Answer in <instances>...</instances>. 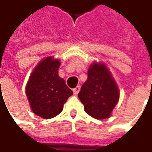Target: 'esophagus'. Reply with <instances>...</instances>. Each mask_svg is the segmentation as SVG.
Listing matches in <instances>:
<instances>
[{
	"mask_svg": "<svg viewBox=\"0 0 152 152\" xmlns=\"http://www.w3.org/2000/svg\"><path fill=\"white\" fill-rule=\"evenodd\" d=\"M80 89H81V87H80L79 86H76V87L73 89V92H74V94H75V95H77V94H78V92H80Z\"/></svg>",
	"mask_w": 152,
	"mask_h": 152,
	"instance_id": "esophagus-1",
	"label": "esophagus"
}]
</instances>
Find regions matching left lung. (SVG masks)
<instances>
[{
	"label": "left lung",
	"mask_w": 152,
	"mask_h": 152,
	"mask_svg": "<svg viewBox=\"0 0 152 152\" xmlns=\"http://www.w3.org/2000/svg\"><path fill=\"white\" fill-rule=\"evenodd\" d=\"M78 97L87 114L97 119L107 118L119 99V90L111 72L103 63L94 62Z\"/></svg>",
	"instance_id": "8db88e82"
}]
</instances>
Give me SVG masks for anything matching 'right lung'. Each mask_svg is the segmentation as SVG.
<instances>
[{"instance_id": "right-lung-1", "label": "right lung", "mask_w": 152, "mask_h": 152, "mask_svg": "<svg viewBox=\"0 0 152 152\" xmlns=\"http://www.w3.org/2000/svg\"><path fill=\"white\" fill-rule=\"evenodd\" d=\"M60 61L49 56L40 61L29 76L26 95L32 111L41 118H54L61 113L73 92L60 78Z\"/></svg>"}]
</instances>
